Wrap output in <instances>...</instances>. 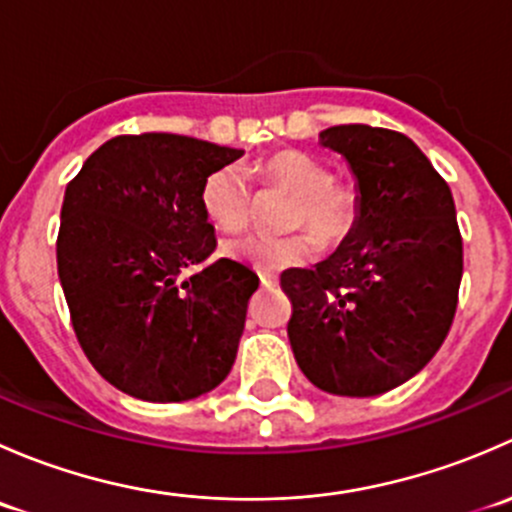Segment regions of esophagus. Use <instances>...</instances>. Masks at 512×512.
I'll return each mask as SVG.
<instances>
[{
  "instance_id": "obj_1",
  "label": "esophagus",
  "mask_w": 512,
  "mask_h": 512,
  "mask_svg": "<svg viewBox=\"0 0 512 512\" xmlns=\"http://www.w3.org/2000/svg\"><path fill=\"white\" fill-rule=\"evenodd\" d=\"M260 282H262V287H277V277L272 275V272H260Z\"/></svg>"
}]
</instances>
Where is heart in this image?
<instances>
[{
  "label": "heart",
  "mask_w": 512,
  "mask_h": 512,
  "mask_svg": "<svg viewBox=\"0 0 512 512\" xmlns=\"http://www.w3.org/2000/svg\"><path fill=\"white\" fill-rule=\"evenodd\" d=\"M260 190H282L280 223L287 232H260L225 242L227 255L265 270L307 265L317 257L319 242L342 245L361 218V185L352 173L329 170V163L299 148H280L250 165ZM200 208L223 232H242L255 215V193L235 165H218L200 185ZM305 230L302 231L301 227ZM320 240L317 241L316 237Z\"/></svg>",
  "instance_id": "1"
}]
</instances>
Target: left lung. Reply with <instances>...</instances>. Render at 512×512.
<instances>
[{
  "instance_id": "8db88e82",
  "label": "left lung",
  "mask_w": 512,
  "mask_h": 512,
  "mask_svg": "<svg viewBox=\"0 0 512 512\" xmlns=\"http://www.w3.org/2000/svg\"><path fill=\"white\" fill-rule=\"evenodd\" d=\"M319 138L352 165L361 218L329 260L282 272L289 344L317 389L376 396L418 374L451 332L463 277L456 205L404 133L344 123Z\"/></svg>"
}]
</instances>
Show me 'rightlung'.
<instances>
[{"instance_id":"obj_1","label":"right lung","mask_w":512,"mask_h":512,"mask_svg":"<svg viewBox=\"0 0 512 512\" xmlns=\"http://www.w3.org/2000/svg\"><path fill=\"white\" fill-rule=\"evenodd\" d=\"M242 151L178 133L116 136L69 180L56 265L86 359L143 401H188L230 374L257 280L218 257L200 185Z\"/></svg>"}]
</instances>
